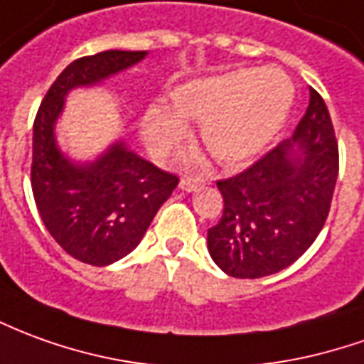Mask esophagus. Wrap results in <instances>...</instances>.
I'll return each mask as SVG.
<instances>
[{"label": "esophagus", "instance_id": "34e87169", "mask_svg": "<svg viewBox=\"0 0 364 364\" xmlns=\"http://www.w3.org/2000/svg\"><path fill=\"white\" fill-rule=\"evenodd\" d=\"M205 183L203 177H183L179 181V189L181 191H197Z\"/></svg>", "mask_w": 364, "mask_h": 364}]
</instances>
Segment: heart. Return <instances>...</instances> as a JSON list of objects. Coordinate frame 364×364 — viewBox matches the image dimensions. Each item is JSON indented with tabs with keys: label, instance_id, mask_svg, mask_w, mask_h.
I'll list each match as a JSON object with an SVG mask.
<instances>
[{
	"label": "heart",
	"instance_id": "1",
	"mask_svg": "<svg viewBox=\"0 0 364 364\" xmlns=\"http://www.w3.org/2000/svg\"><path fill=\"white\" fill-rule=\"evenodd\" d=\"M171 108H151L144 136L157 151H171L187 138L181 118L200 122L203 144L223 164L246 161L276 138L288 118L294 88L279 70L238 68L175 86Z\"/></svg>",
	"mask_w": 364,
	"mask_h": 364
}]
</instances>
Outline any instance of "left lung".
<instances>
[{
    "mask_svg": "<svg viewBox=\"0 0 364 364\" xmlns=\"http://www.w3.org/2000/svg\"><path fill=\"white\" fill-rule=\"evenodd\" d=\"M339 173V147L323 98L286 139L217 187L223 217L207 232L210 258L232 278H264L291 266L321 232Z\"/></svg>",
    "mask_w": 364,
    "mask_h": 364,
    "instance_id": "1",
    "label": "left lung"
}]
</instances>
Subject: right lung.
I'll return each mask as SVG.
<instances>
[{"mask_svg": "<svg viewBox=\"0 0 364 364\" xmlns=\"http://www.w3.org/2000/svg\"><path fill=\"white\" fill-rule=\"evenodd\" d=\"M146 50H104L76 58L50 85L33 124L31 189L41 220L58 246L90 266H108L129 254L179 183L129 151L124 141L92 164H73L55 141L65 96L132 67Z\"/></svg>", "mask_w": 364, "mask_h": 364, "instance_id": "right-lung-1", "label": "right lung"}]
</instances>
